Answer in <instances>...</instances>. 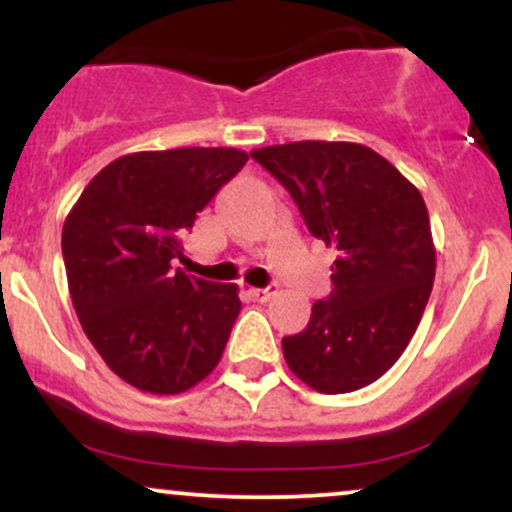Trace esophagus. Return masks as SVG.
Here are the masks:
<instances>
[{"label": "esophagus", "mask_w": 512, "mask_h": 512, "mask_svg": "<svg viewBox=\"0 0 512 512\" xmlns=\"http://www.w3.org/2000/svg\"><path fill=\"white\" fill-rule=\"evenodd\" d=\"M248 293L252 296V301H257V303H267L269 298L276 296V286H267V289H250Z\"/></svg>", "instance_id": "34e87169"}]
</instances>
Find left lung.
<instances>
[{
	"mask_svg": "<svg viewBox=\"0 0 512 512\" xmlns=\"http://www.w3.org/2000/svg\"><path fill=\"white\" fill-rule=\"evenodd\" d=\"M334 248L330 298L281 339L291 373L325 395L385 375L419 327L436 276L424 197L387 158L354 142H291L252 151Z\"/></svg>",
	"mask_w": 512,
	"mask_h": 512,
	"instance_id": "left-lung-1",
	"label": "left lung"
}]
</instances>
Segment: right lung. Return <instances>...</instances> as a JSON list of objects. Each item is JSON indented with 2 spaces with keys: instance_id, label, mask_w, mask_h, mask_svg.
Instances as JSON below:
<instances>
[{
  "instance_id": "1",
  "label": "right lung",
  "mask_w": 512,
  "mask_h": 512,
  "mask_svg": "<svg viewBox=\"0 0 512 512\" xmlns=\"http://www.w3.org/2000/svg\"><path fill=\"white\" fill-rule=\"evenodd\" d=\"M248 163L223 146L137 151L96 175L64 219L69 296L86 337L125 383L180 395L219 366L240 313L236 284L175 267L180 236Z\"/></svg>"
}]
</instances>
